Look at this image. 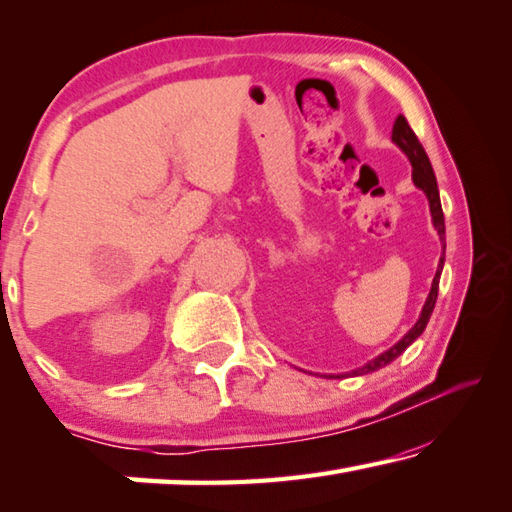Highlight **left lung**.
<instances>
[{
  "instance_id": "left-lung-1",
  "label": "left lung",
  "mask_w": 512,
  "mask_h": 512,
  "mask_svg": "<svg viewBox=\"0 0 512 512\" xmlns=\"http://www.w3.org/2000/svg\"><path fill=\"white\" fill-rule=\"evenodd\" d=\"M392 143H396L401 148V152L405 157L410 159L412 164V182H415L417 189H421L426 193L428 198V207H431V218H433V227L437 230V237H440L442 246L446 248L444 243V214H442V202H440V189H437V180H435V173H433V166H431V159H428V154L424 150V145L419 143V139L412 132V127L408 125V120L403 116H399L394 120V127H392ZM442 266H444V255L440 257V264H437V271H435V278H433V285L431 291H428V298L424 307H421V314L415 326H412L405 335L396 342L392 348H387L385 353H380L378 358H373L371 362L364 364V367L351 371L353 376H364V373H371V371H378L387 367L389 362H394L399 355L408 348L415 339L421 335V332L426 330L428 326V319H431L433 314V307H435V300H437V291H440V275H442ZM344 376V373H342ZM337 376V378H342Z\"/></svg>"
}]
</instances>
